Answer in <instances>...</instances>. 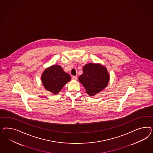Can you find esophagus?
<instances>
[{
	"mask_svg": "<svg viewBox=\"0 0 153 153\" xmlns=\"http://www.w3.org/2000/svg\"><path fill=\"white\" fill-rule=\"evenodd\" d=\"M72 79L73 80H77V77L76 76H73L72 77Z\"/></svg>",
	"mask_w": 153,
	"mask_h": 153,
	"instance_id": "1",
	"label": "esophagus"
}]
</instances>
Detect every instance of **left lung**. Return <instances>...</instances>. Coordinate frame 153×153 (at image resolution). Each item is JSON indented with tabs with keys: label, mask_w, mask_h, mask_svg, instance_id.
I'll return each mask as SVG.
<instances>
[{
	"label": "left lung",
	"mask_w": 153,
	"mask_h": 153,
	"mask_svg": "<svg viewBox=\"0 0 153 153\" xmlns=\"http://www.w3.org/2000/svg\"><path fill=\"white\" fill-rule=\"evenodd\" d=\"M79 80L88 95L92 97L107 87L109 74L105 67L90 63L84 65L83 74L79 76Z\"/></svg>",
	"instance_id": "1"
}]
</instances>
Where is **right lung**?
<instances>
[{
	"label": "right lung",
	"instance_id": "obj_1",
	"mask_svg": "<svg viewBox=\"0 0 153 153\" xmlns=\"http://www.w3.org/2000/svg\"><path fill=\"white\" fill-rule=\"evenodd\" d=\"M71 79L70 74L64 72L62 67L58 65H51L46 68L42 75L43 86L54 94L59 93Z\"/></svg>",
	"mask_w": 153,
	"mask_h": 153
}]
</instances>
